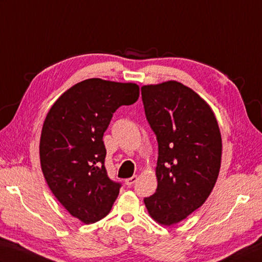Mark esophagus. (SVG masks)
Listing matches in <instances>:
<instances>
[{
	"label": "esophagus",
	"instance_id": "obj_1",
	"mask_svg": "<svg viewBox=\"0 0 262 262\" xmlns=\"http://www.w3.org/2000/svg\"><path fill=\"white\" fill-rule=\"evenodd\" d=\"M136 181H137V176H135V175H134V176L130 177V178H127L126 181H125V184H126L127 186H132L133 184H134Z\"/></svg>",
	"mask_w": 262,
	"mask_h": 262
}]
</instances>
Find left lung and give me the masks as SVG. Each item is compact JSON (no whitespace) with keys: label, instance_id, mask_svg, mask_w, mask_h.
Masks as SVG:
<instances>
[{"label":"left lung","instance_id":"1","mask_svg":"<svg viewBox=\"0 0 262 262\" xmlns=\"http://www.w3.org/2000/svg\"><path fill=\"white\" fill-rule=\"evenodd\" d=\"M141 92L158 142V187L144 203L153 219L170 226L211 193L222 161V135L212 110L187 86L170 80Z\"/></svg>","mask_w":262,"mask_h":262}]
</instances>
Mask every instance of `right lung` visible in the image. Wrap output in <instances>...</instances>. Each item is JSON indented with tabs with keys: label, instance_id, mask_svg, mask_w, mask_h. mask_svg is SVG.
<instances>
[{
	"label": "right lung",
	"instance_id": "1",
	"mask_svg": "<svg viewBox=\"0 0 262 262\" xmlns=\"http://www.w3.org/2000/svg\"><path fill=\"white\" fill-rule=\"evenodd\" d=\"M140 87L91 78L61 95L45 118L39 157L46 183L71 216L85 224L104 218L121 183L105 169L103 134L121 105L138 100Z\"/></svg>",
	"mask_w": 262,
	"mask_h": 262
}]
</instances>
